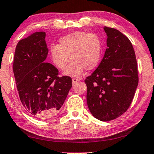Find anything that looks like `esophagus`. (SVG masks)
Instances as JSON below:
<instances>
[{"label":"esophagus","instance_id":"1","mask_svg":"<svg viewBox=\"0 0 154 154\" xmlns=\"http://www.w3.org/2000/svg\"><path fill=\"white\" fill-rule=\"evenodd\" d=\"M78 81H79V79H75V78H73V79H72V84L73 85L76 84V83Z\"/></svg>","mask_w":154,"mask_h":154}]
</instances>
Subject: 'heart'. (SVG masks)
I'll return each mask as SVG.
<instances>
[{"label": "heart", "instance_id": "obj_1", "mask_svg": "<svg viewBox=\"0 0 154 154\" xmlns=\"http://www.w3.org/2000/svg\"><path fill=\"white\" fill-rule=\"evenodd\" d=\"M102 43L97 34L85 32H75L61 37L58 45L50 47L51 62L59 70H63L70 61L63 75L73 77H80L85 69L91 70L100 62Z\"/></svg>", "mask_w": 154, "mask_h": 154}]
</instances>
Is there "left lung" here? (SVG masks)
Returning a JSON list of instances; mask_svg holds the SVG:
<instances>
[{
    "instance_id": "obj_1",
    "label": "left lung",
    "mask_w": 154,
    "mask_h": 154,
    "mask_svg": "<svg viewBox=\"0 0 154 154\" xmlns=\"http://www.w3.org/2000/svg\"><path fill=\"white\" fill-rule=\"evenodd\" d=\"M107 49L100 65L87 77L86 101L101 121L114 120L127 111L138 84L136 54L130 40L118 29L104 27Z\"/></svg>"
}]
</instances>
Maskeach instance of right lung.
<instances>
[{"label":"right lung","instance_id":"right-lung-1","mask_svg":"<svg viewBox=\"0 0 154 154\" xmlns=\"http://www.w3.org/2000/svg\"><path fill=\"white\" fill-rule=\"evenodd\" d=\"M45 35L37 32L18 41L13 63L20 102L27 111L41 119L58 113L72 86L70 77H59L58 70L45 62Z\"/></svg>","mask_w":154,"mask_h":154}]
</instances>
